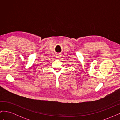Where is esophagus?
<instances>
[{"mask_svg": "<svg viewBox=\"0 0 120 120\" xmlns=\"http://www.w3.org/2000/svg\"><path fill=\"white\" fill-rule=\"evenodd\" d=\"M57 57H60V54H58L57 55Z\"/></svg>", "mask_w": 120, "mask_h": 120, "instance_id": "obj_1", "label": "esophagus"}]
</instances>
